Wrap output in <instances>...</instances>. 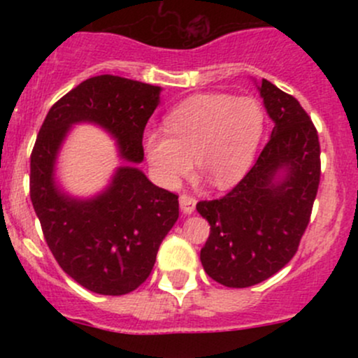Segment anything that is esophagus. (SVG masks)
<instances>
[{
    "mask_svg": "<svg viewBox=\"0 0 358 358\" xmlns=\"http://www.w3.org/2000/svg\"><path fill=\"white\" fill-rule=\"evenodd\" d=\"M195 205H196V200L193 199V196H188V195H182L180 196V207H182V212L185 215H190L195 210Z\"/></svg>",
    "mask_w": 358,
    "mask_h": 358,
    "instance_id": "obj_1",
    "label": "esophagus"
}]
</instances>
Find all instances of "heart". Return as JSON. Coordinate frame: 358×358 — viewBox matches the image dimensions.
<instances>
[{
	"mask_svg": "<svg viewBox=\"0 0 358 358\" xmlns=\"http://www.w3.org/2000/svg\"><path fill=\"white\" fill-rule=\"evenodd\" d=\"M165 132L146 131L143 153L151 176L163 188H176L196 170L217 188L242 178L256 155L264 110L254 97L196 94L180 102L165 116Z\"/></svg>",
	"mask_w": 358,
	"mask_h": 358,
	"instance_id": "obj_1",
	"label": "heart"
}]
</instances>
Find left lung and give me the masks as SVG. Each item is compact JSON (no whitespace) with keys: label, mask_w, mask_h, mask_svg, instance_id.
<instances>
[{"label":"left lung","mask_w":358,"mask_h":358,"mask_svg":"<svg viewBox=\"0 0 358 358\" xmlns=\"http://www.w3.org/2000/svg\"><path fill=\"white\" fill-rule=\"evenodd\" d=\"M252 80L274 122L268 145L232 192L196 203L210 224L200 261L227 287L257 285L291 261L320 185L318 134L305 109L269 80Z\"/></svg>","instance_id":"8db88e82"}]
</instances>
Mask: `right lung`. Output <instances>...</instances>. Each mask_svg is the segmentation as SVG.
<instances>
[{"mask_svg": "<svg viewBox=\"0 0 358 358\" xmlns=\"http://www.w3.org/2000/svg\"><path fill=\"white\" fill-rule=\"evenodd\" d=\"M162 87L117 76L90 77L52 106L30 163V196L53 257L85 289L121 296L146 281L165 236L178 220V196L138 165L143 131ZM79 124L101 127L123 163L101 192L72 196L56 176L64 139Z\"/></svg>", "mask_w": 358, "mask_h": 358, "instance_id": "add662e5", "label": "right lung"}]
</instances>
